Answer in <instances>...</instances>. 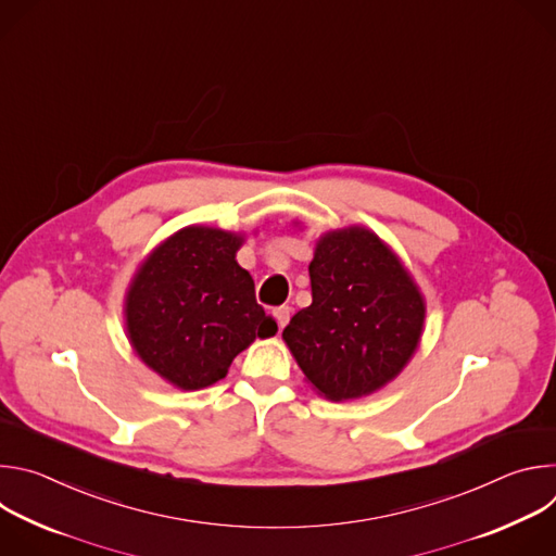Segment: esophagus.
Instances as JSON below:
<instances>
[{"label": "esophagus", "instance_id": "esophagus-1", "mask_svg": "<svg viewBox=\"0 0 556 556\" xmlns=\"http://www.w3.org/2000/svg\"><path fill=\"white\" fill-rule=\"evenodd\" d=\"M275 319H277V324H279V328H283L286 324H288V319H290V307L288 305H281V307H275Z\"/></svg>", "mask_w": 556, "mask_h": 556}]
</instances>
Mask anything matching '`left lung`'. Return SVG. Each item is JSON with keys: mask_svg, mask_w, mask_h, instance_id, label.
Masks as SVG:
<instances>
[{"mask_svg": "<svg viewBox=\"0 0 556 556\" xmlns=\"http://www.w3.org/2000/svg\"><path fill=\"white\" fill-rule=\"evenodd\" d=\"M307 270L312 303L281 334L305 382L332 403L382 389L422 339L427 301L414 275L361 224L324 232Z\"/></svg>", "mask_w": 556, "mask_h": 556, "instance_id": "obj_1", "label": "left lung"}]
</instances>
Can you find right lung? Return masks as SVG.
<instances>
[{
    "mask_svg": "<svg viewBox=\"0 0 556 556\" xmlns=\"http://www.w3.org/2000/svg\"><path fill=\"white\" fill-rule=\"evenodd\" d=\"M244 232L185 226L136 268L123 303L134 354L182 391L204 389L228 374L255 339L277 334L255 301V283L235 255Z\"/></svg>",
    "mask_w": 556,
    "mask_h": 556,
    "instance_id": "obj_1",
    "label": "right lung"
}]
</instances>
